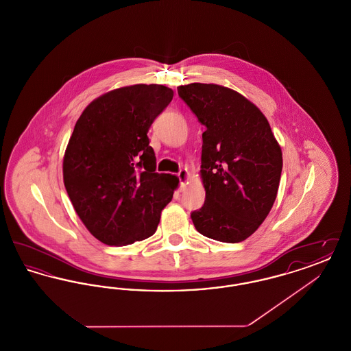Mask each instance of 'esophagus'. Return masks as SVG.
Here are the masks:
<instances>
[{"label": "esophagus", "mask_w": 351, "mask_h": 351, "mask_svg": "<svg viewBox=\"0 0 351 351\" xmlns=\"http://www.w3.org/2000/svg\"><path fill=\"white\" fill-rule=\"evenodd\" d=\"M188 176H189V172H188L186 168H182V169L179 171L178 178H179V180H180V186H182V188H185V185L188 184Z\"/></svg>", "instance_id": "obj_1"}]
</instances>
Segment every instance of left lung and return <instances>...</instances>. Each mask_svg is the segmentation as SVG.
<instances>
[{
    "instance_id": "obj_1",
    "label": "left lung",
    "mask_w": 351,
    "mask_h": 351,
    "mask_svg": "<svg viewBox=\"0 0 351 351\" xmlns=\"http://www.w3.org/2000/svg\"><path fill=\"white\" fill-rule=\"evenodd\" d=\"M178 93L206 128L200 169L205 202L191 213L193 225L219 242H242L275 202L282 149L259 108L233 89L192 83L178 86Z\"/></svg>"
}]
</instances>
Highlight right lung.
I'll use <instances>...</instances> for the list:
<instances>
[{
    "label": "right lung",
    "instance_id": "1",
    "mask_svg": "<svg viewBox=\"0 0 351 351\" xmlns=\"http://www.w3.org/2000/svg\"><path fill=\"white\" fill-rule=\"evenodd\" d=\"M173 97L159 84L113 89L77 119L63 159V180L77 216L95 238L126 246L156 232L179 185L158 173L149 129Z\"/></svg>",
    "mask_w": 351,
    "mask_h": 351
}]
</instances>
